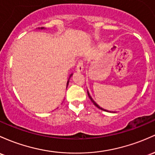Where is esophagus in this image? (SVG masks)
<instances>
[{
    "mask_svg": "<svg viewBox=\"0 0 155 155\" xmlns=\"http://www.w3.org/2000/svg\"><path fill=\"white\" fill-rule=\"evenodd\" d=\"M83 68H84V62H83V61L81 60L78 62L77 65H76V71L81 72L83 71Z\"/></svg>",
    "mask_w": 155,
    "mask_h": 155,
    "instance_id": "obj_1",
    "label": "esophagus"
}]
</instances>
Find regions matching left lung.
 <instances>
[{"instance_id":"left-lung-1","label":"left lung","mask_w":155,"mask_h":155,"mask_svg":"<svg viewBox=\"0 0 155 155\" xmlns=\"http://www.w3.org/2000/svg\"><path fill=\"white\" fill-rule=\"evenodd\" d=\"M87 94H88V96H89L90 99H91V101H92V102H93V104H94V105H95V106H96V107H98V109H100V110H104V111H107V110H104V109H102V108H101V107H99V106H98V104H96V102H95V101H93V98H91V96H90V94H89V93H88V92H87Z\"/></svg>"}]
</instances>
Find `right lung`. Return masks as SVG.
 Returning <instances> with one entry per match:
<instances>
[{
  "mask_svg": "<svg viewBox=\"0 0 155 155\" xmlns=\"http://www.w3.org/2000/svg\"><path fill=\"white\" fill-rule=\"evenodd\" d=\"M71 76H72V74H71ZM68 83H69V80L67 81V86H68Z\"/></svg>",
  "mask_w": 155,
  "mask_h": 155,
  "instance_id": "obj_1",
  "label": "right lung"
}]
</instances>
